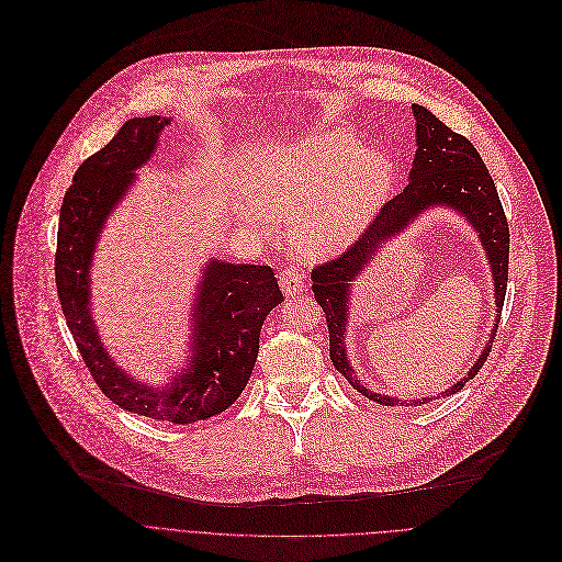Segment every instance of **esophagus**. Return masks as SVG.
Returning a JSON list of instances; mask_svg holds the SVG:
<instances>
[{"mask_svg":"<svg viewBox=\"0 0 562 562\" xmlns=\"http://www.w3.org/2000/svg\"><path fill=\"white\" fill-rule=\"evenodd\" d=\"M279 283H281V290L285 296H296L303 292V277H301V272H296L292 268L279 272Z\"/></svg>","mask_w":562,"mask_h":562,"instance_id":"obj_1","label":"esophagus"}]
</instances>
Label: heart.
Instances as JSON below:
<instances>
[{"label": "heart", "instance_id": "obj_1", "mask_svg": "<svg viewBox=\"0 0 562 562\" xmlns=\"http://www.w3.org/2000/svg\"><path fill=\"white\" fill-rule=\"evenodd\" d=\"M394 183L392 159L361 148L350 128H323L263 153L248 179L239 216L268 233V216L290 218L292 246L305 259L346 250L366 231Z\"/></svg>", "mask_w": 562, "mask_h": 562}]
</instances>
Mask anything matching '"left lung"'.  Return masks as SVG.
I'll use <instances>...</instances> for the list:
<instances>
[{"mask_svg":"<svg viewBox=\"0 0 562 562\" xmlns=\"http://www.w3.org/2000/svg\"><path fill=\"white\" fill-rule=\"evenodd\" d=\"M414 120H416V155L409 170V183L403 188L401 194L390 199L366 235L341 257H336L318 268L312 270V292L318 305L325 312L327 331H329V359L341 372L348 383L368 396L374 403L394 407V405H420L429 403L431 398L452 396L465 387L470 379L479 374L483 363L490 357L494 336L498 329L501 314L494 318L490 329V341L485 344L483 352L470 368V372L457 381L452 387L436 396L425 398H409L401 401L390 394H379L357 376L346 348V334L350 323V301H352V281L359 279L361 272L381 255V248L405 233L412 223L431 207H447L461 214L470 226L479 233L481 246L485 250L492 283H494V303L496 312L503 310L505 292H507V272H509V228L507 218L496 192V186L485 168L479 150L472 146L470 139L447 128L438 117L418 103L412 105Z\"/></svg>","mask_w":562,"mask_h":562,"instance_id":"left-lung-1","label":"left lung"}]
</instances>
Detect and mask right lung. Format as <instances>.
<instances>
[{
    "label": "right lung",
    "instance_id": "right-lung-1",
    "mask_svg": "<svg viewBox=\"0 0 562 562\" xmlns=\"http://www.w3.org/2000/svg\"><path fill=\"white\" fill-rule=\"evenodd\" d=\"M172 117H133L75 172L59 210L57 294L77 350L99 390L120 407L188 425L228 409L250 381L266 316L283 301L270 266L205 261L194 290L190 359L170 383L148 385L122 370L103 346L90 307V268L105 221L131 192Z\"/></svg>",
    "mask_w": 562,
    "mask_h": 562
}]
</instances>
